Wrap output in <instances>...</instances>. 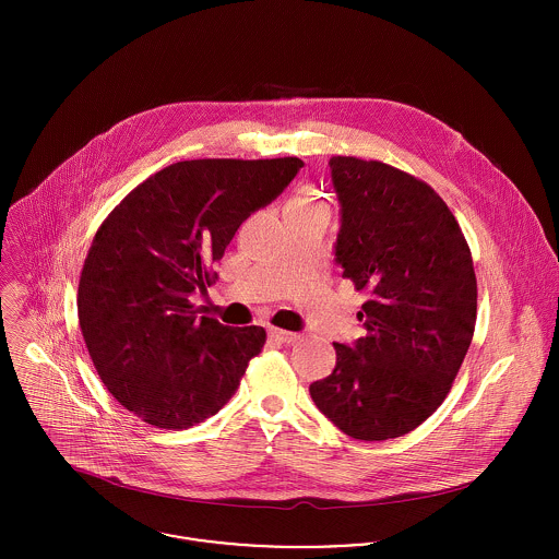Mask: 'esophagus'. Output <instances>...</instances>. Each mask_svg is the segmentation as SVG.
<instances>
[{"mask_svg": "<svg viewBox=\"0 0 559 559\" xmlns=\"http://www.w3.org/2000/svg\"><path fill=\"white\" fill-rule=\"evenodd\" d=\"M269 337H271L273 342H280V344H293V342H297L301 335H299V333H293V331H284V329H271V331H269Z\"/></svg>", "mask_w": 559, "mask_h": 559, "instance_id": "obj_1", "label": "esophagus"}]
</instances>
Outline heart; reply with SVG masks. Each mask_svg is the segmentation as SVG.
Masks as SVG:
<instances>
[{
	"label": "heart",
	"mask_w": 559,
	"mask_h": 559,
	"mask_svg": "<svg viewBox=\"0 0 559 559\" xmlns=\"http://www.w3.org/2000/svg\"><path fill=\"white\" fill-rule=\"evenodd\" d=\"M286 209H293V211H317V209H326L324 200L312 193V191H299L297 195L290 198L288 206Z\"/></svg>",
	"instance_id": "heart-1"
}]
</instances>
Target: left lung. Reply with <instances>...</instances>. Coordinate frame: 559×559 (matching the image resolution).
<instances>
[{
  "label": "left lung",
  "mask_w": 559,
  "mask_h": 559,
  "mask_svg": "<svg viewBox=\"0 0 559 559\" xmlns=\"http://www.w3.org/2000/svg\"><path fill=\"white\" fill-rule=\"evenodd\" d=\"M342 204L335 260L368 301L366 337L335 346L333 372L310 385L348 437L415 430L445 400L469 350L478 282L465 235L424 180L383 160L331 157Z\"/></svg>",
  "instance_id": "8db88e82"
}]
</instances>
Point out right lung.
Masks as SVG:
<instances>
[{
  "mask_svg": "<svg viewBox=\"0 0 559 559\" xmlns=\"http://www.w3.org/2000/svg\"><path fill=\"white\" fill-rule=\"evenodd\" d=\"M304 160L193 159L163 167L100 224L80 275L83 342L109 394L142 421L185 430L215 415L262 350V326H224L189 301L215 284L240 224Z\"/></svg>",
  "mask_w": 559,
  "mask_h": 559,
  "instance_id": "1",
  "label": "right lung"
}]
</instances>
